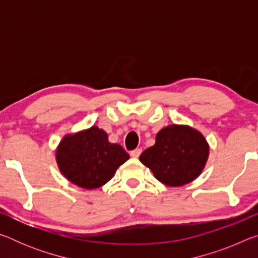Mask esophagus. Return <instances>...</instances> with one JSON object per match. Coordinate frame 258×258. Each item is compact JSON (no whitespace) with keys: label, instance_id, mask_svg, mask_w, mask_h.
Here are the masks:
<instances>
[{"label":"esophagus","instance_id":"obj_1","mask_svg":"<svg viewBox=\"0 0 258 258\" xmlns=\"http://www.w3.org/2000/svg\"><path fill=\"white\" fill-rule=\"evenodd\" d=\"M141 152H142V149H140V148H138V149L131 151L130 155H131V157H133V158H138V157L141 155Z\"/></svg>","mask_w":258,"mask_h":258}]
</instances>
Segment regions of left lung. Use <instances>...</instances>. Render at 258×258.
Wrapping results in <instances>:
<instances>
[{"mask_svg": "<svg viewBox=\"0 0 258 258\" xmlns=\"http://www.w3.org/2000/svg\"><path fill=\"white\" fill-rule=\"evenodd\" d=\"M209 156L207 140L189 125L172 124L156 135L155 145L140 156L159 182L168 186H182L203 173Z\"/></svg>", "mask_w": 258, "mask_h": 258, "instance_id": "8db88e82", "label": "left lung"}]
</instances>
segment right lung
<instances>
[{"instance_id": "right-lung-1", "label": "right lung", "mask_w": 258, "mask_h": 258, "mask_svg": "<svg viewBox=\"0 0 258 258\" xmlns=\"http://www.w3.org/2000/svg\"><path fill=\"white\" fill-rule=\"evenodd\" d=\"M130 158L118 143H111L102 128L92 127L66 134L55 149V161L69 182L86 190L106 184Z\"/></svg>"}]
</instances>
